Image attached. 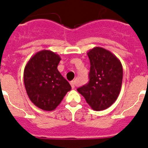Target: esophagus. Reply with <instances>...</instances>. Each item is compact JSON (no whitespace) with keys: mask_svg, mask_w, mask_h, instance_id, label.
I'll use <instances>...</instances> for the list:
<instances>
[{"mask_svg":"<svg viewBox=\"0 0 148 148\" xmlns=\"http://www.w3.org/2000/svg\"><path fill=\"white\" fill-rule=\"evenodd\" d=\"M70 84H71V88H74V87H75V84H76L75 81H71V82H70Z\"/></svg>","mask_w":148,"mask_h":148,"instance_id":"1","label":"esophagus"}]
</instances>
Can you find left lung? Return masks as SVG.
<instances>
[{"mask_svg": "<svg viewBox=\"0 0 148 148\" xmlns=\"http://www.w3.org/2000/svg\"><path fill=\"white\" fill-rule=\"evenodd\" d=\"M90 60L89 82L77 88L94 110H102L115 102L121 90L123 70L120 60L113 53L94 47L87 53Z\"/></svg>", "mask_w": 148, "mask_h": 148, "instance_id": "obj_1", "label": "left lung"}]
</instances>
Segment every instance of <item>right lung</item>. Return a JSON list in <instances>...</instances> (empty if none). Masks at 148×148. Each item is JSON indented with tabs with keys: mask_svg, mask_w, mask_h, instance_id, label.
I'll use <instances>...</instances> for the list:
<instances>
[{
	"mask_svg": "<svg viewBox=\"0 0 148 148\" xmlns=\"http://www.w3.org/2000/svg\"><path fill=\"white\" fill-rule=\"evenodd\" d=\"M60 60L56 53L42 50L32 56L25 66L23 80L28 97L43 110H54L71 89L58 71Z\"/></svg>",
	"mask_w": 148,
	"mask_h": 148,
	"instance_id": "right-lung-1",
	"label": "right lung"
}]
</instances>
